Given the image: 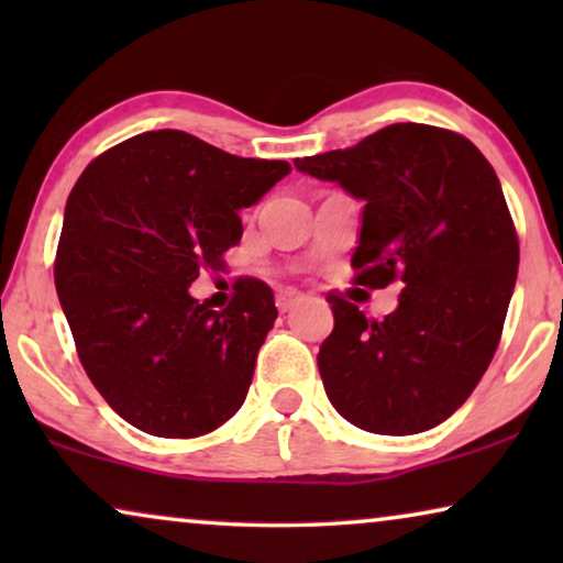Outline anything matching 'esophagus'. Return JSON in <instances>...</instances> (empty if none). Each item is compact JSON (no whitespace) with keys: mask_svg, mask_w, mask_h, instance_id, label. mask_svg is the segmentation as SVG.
Segmentation results:
<instances>
[{"mask_svg":"<svg viewBox=\"0 0 563 563\" xmlns=\"http://www.w3.org/2000/svg\"><path fill=\"white\" fill-rule=\"evenodd\" d=\"M299 299H302V295H299V291L291 289V287L276 291V307H279L282 312L291 310V307H295V302H299Z\"/></svg>","mask_w":563,"mask_h":563,"instance_id":"obj_1","label":"esophagus"}]
</instances>
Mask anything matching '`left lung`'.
Returning <instances> with one entry per match:
<instances>
[{
  "mask_svg": "<svg viewBox=\"0 0 563 563\" xmlns=\"http://www.w3.org/2000/svg\"><path fill=\"white\" fill-rule=\"evenodd\" d=\"M295 166L364 202L356 282L405 284L382 322L328 295L335 325L318 353L328 399L368 433L435 428L487 372L518 279V233L495 168L464 135L418 122Z\"/></svg>",
  "mask_w": 563,
  "mask_h": 563,
  "instance_id": "obj_1",
  "label": "left lung"
}]
</instances>
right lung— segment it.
I'll list each match as a JSON object with an SVG mask.
<instances>
[{"label": "right lung", "instance_id": "right-lung-1", "mask_svg": "<svg viewBox=\"0 0 563 563\" xmlns=\"http://www.w3.org/2000/svg\"><path fill=\"white\" fill-rule=\"evenodd\" d=\"M289 172L287 161L153 130L104 151L74 184L56 291L84 372L130 426L197 438L241 410L276 320L274 291L245 276L214 312L189 287L202 268L225 266L243 207Z\"/></svg>", "mask_w": 563, "mask_h": 563}]
</instances>
